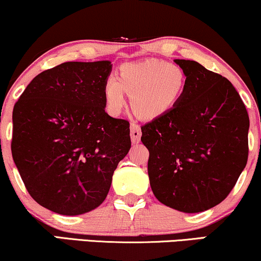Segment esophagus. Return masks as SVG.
Instances as JSON below:
<instances>
[{"mask_svg": "<svg viewBox=\"0 0 261 261\" xmlns=\"http://www.w3.org/2000/svg\"><path fill=\"white\" fill-rule=\"evenodd\" d=\"M141 127L136 123H131L130 125V136L133 143H138L141 141Z\"/></svg>", "mask_w": 261, "mask_h": 261, "instance_id": "esophagus-1", "label": "esophagus"}]
</instances>
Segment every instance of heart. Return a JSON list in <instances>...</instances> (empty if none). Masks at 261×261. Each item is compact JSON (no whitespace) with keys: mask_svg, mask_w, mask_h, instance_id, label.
Returning a JSON list of instances; mask_svg holds the SVG:
<instances>
[{"mask_svg":"<svg viewBox=\"0 0 261 261\" xmlns=\"http://www.w3.org/2000/svg\"><path fill=\"white\" fill-rule=\"evenodd\" d=\"M189 75L183 66L161 59H148L120 66L119 78L108 74L103 96L112 113L125 106V95L131 96L135 114L143 120L159 119L172 112L186 95Z\"/></svg>","mask_w":261,"mask_h":261,"instance_id":"heart-1","label":"heart"}]
</instances>
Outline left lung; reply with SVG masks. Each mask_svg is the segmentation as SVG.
Segmentation results:
<instances>
[{"instance_id":"1","label":"left lung","mask_w":261,"mask_h":261,"mask_svg":"<svg viewBox=\"0 0 261 261\" xmlns=\"http://www.w3.org/2000/svg\"><path fill=\"white\" fill-rule=\"evenodd\" d=\"M189 75L180 103L141 127L148 176L161 203L210 210L235 187L248 160L249 117L233 85L196 61L174 60Z\"/></svg>"}]
</instances>
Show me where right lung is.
Masks as SVG:
<instances>
[{
  "label": "right lung",
  "instance_id": "1",
  "mask_svg": "<svg viewBox=\"0 0 261 261\" xmlns=\"http://www.w3.org/2000/svg\"><path fill=\"white\" fill-rule=\"evenodd\" d=\"M111 61L64 62L32 79L13 110L12 155L36 202L64 216L96 208L131 147L130 124L105 112Z\"/></svg>",
  "mask_w": 261,
  "mask_h": 261
}]
</instances>
